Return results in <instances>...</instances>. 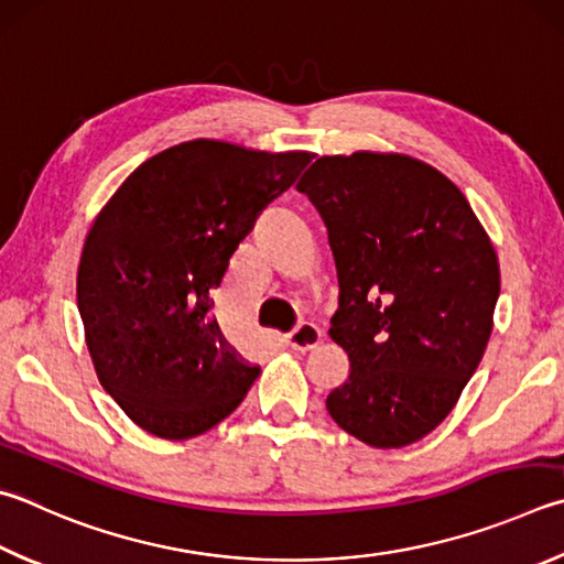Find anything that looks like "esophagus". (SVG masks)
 <instances>
[{
  "label": "esophagus",
  "mask_w": 564,
  "mask_h": 564,
  "mask_svg": "<svg viewBox=\"0 0 564 564\" xmlns=\"http://www.w3.org/2000/svg\"><path fill=\"white\" fill-rule=\"evenodd\" d=\"M285 340H289L293 350L305 352V350H313V347L323 340V330L315 323H301L285 335Z\"/></svg>",
  "instance_id": "esophagus-1"
}]
</instances>
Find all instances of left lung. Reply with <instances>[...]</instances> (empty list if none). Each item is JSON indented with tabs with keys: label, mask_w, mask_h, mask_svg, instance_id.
<instances>
[{
	"label": "left lung",
	"mask_w": 564,
	"mask_h": 564,
	"mask_svg": "<svg viewBox=\"0 0 564 564\" xmlns=\"http://www.w3.org/2000/svg\"><path fill=\"white\" fill-rule=\"evenodd\" d=\"M330 241V337L350 377L325 406L375 448L424 438L486 352L500 293L494 243L456 184L399 152L317 158L301 182Z\"/></svg>",
	"instance_id": "obj_1"
}]
</instances>
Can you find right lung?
Wrapping results in <instances>:
<instances>
[{"label":"right lung","mask_w":564,"mask_h":564,"mask_svg":"<svg viewBox=\"0 0 564 564\" xmlns=\"http://www.w3.org/2000/svg\"><path fill=\"white\" fill-rule=\"evenodd\" d=\"M313 152L189 140L120 184L90 227L76 295L96 375L122 412L170 442L199 436L259 377L212 315L229 259Z\"/></svg>","instance_id":"right-lung-1"}]
</instances>
